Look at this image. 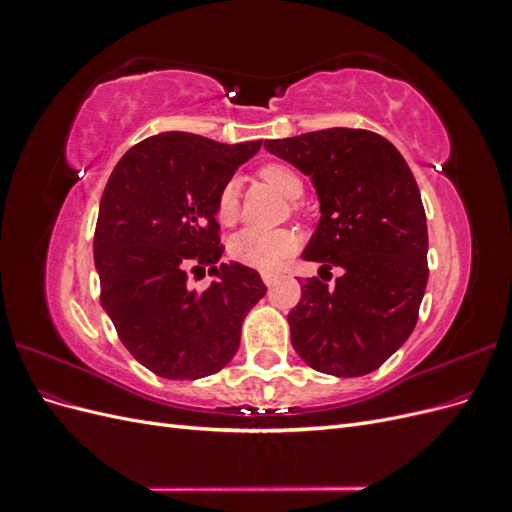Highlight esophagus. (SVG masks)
Listing matches in <instances>:
<instances>
[{"instance_id": "34e87169", "label": "esophagus", "mask_w": 512, "mask_h": 512, "mask_svg": "<svg viewBox=\"0 0 512 512\" xmlns=\"http://www.w3.org/2000/svg\"><path fill=\"white\" fill-rule=\"evenodd\" d=\"M277 277H280V275L271 273V271H265V273H262V282H265L267 286H273L277 282Z\"/></svg>"}]
</instances>
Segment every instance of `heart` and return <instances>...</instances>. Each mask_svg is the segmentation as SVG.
<instances>
[{"instance_id": "b5f03b06", "label": "heart", "mask_w": 512, "mask_h": 512, "mask_svg": "<svg viewBox=\"0 0 512 512\" xmlns=\"http://www.w3.org/2000/svg\"><path fill=\"white\" fill-rule=\"evenodd\" d=\"M260 179L269 183L282 196L294 200L303 194V181L286 164H267L258 170ZM215 213L222 224H232L239 215V181L230 179L222 185L218 194V203H215ZM297 235L290 230L277 228H243L228 241V254L232 260L241 262L245 267L271 271L282 265V260L288 258L297 250Z\"/></svg>"}]
</instances>
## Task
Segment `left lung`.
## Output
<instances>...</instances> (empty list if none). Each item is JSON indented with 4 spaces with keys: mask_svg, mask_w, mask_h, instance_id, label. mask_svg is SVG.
I'll return each mask as SVG.
<instances>
[{
    "mask_svg": "<svg viewBox=\"0 0 512 512\" xmlns=\"http://www.w3.org/2000/svg\"><path fill=\"white\" fill-rule=\"evenodd\" d=\"M265 149L318 194L320 220L301 258L343 269L333 287L318 277L301 284L288 314L292 348L322 374L365 376L404 346L427 286V218L412 170L369 130L307 132Z\"/></svg>",
    "mask_w": 512,
    "mask_h": 512,
    "instance_id": "1",
    "label": "left lung"
}]
</instances>
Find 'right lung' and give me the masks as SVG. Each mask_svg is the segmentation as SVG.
Instances as JSON below:
<instances>
[{"mask_svg": "<svg viewBox=\"0 0 512 512\" xmlns=\"http://www.w3.org/2000/svg\"><path fill=\"white\" fill-rule=\"evenodd\" d=\"M262 141L224 145L190 132L145 138L104 188L94 260L102 307L134 359L168 380H196L230 363L247 312L265 297L258 271L220 262L215 203ZM205 268L216 280L188 284Z\"/></svg>", "mask_w": 512, "mask_h": 512, "instance_id": "obj_1", "label": "right lung"}]
</instances>
